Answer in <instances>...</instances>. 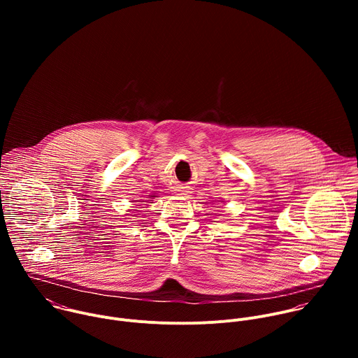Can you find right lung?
<instances>
[{
    "mask_svg": "<svg viewBox=\"0 0 358 358\" xmlns=\"http://www.w3.org/2000/svg\"><path fill=\"white\" fill-rule=\"evenodd\" d=\"M151 196H155V195H151Z\"/></svg>",
    "mask_w": 358,
    "mask_h": 358,
    "instance_id": "right-lung-1",
    "label": "right lung"
}]
</instances>
